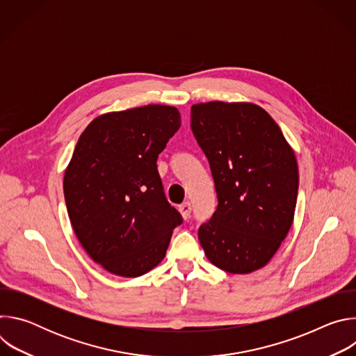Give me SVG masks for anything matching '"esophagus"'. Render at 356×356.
Returning a JSON list of instances; mask_svg holds the SVG:
<instances>
[{
  "label": "esophagus",
  "mask_w": 356,
  "mask_h": 356,
  "mask_svg": "<svg viewBox=\"0 0 356 356\" xmlns=\"http://www.w3.org/2000/svg\"><path fill=\"white\" fill-rule=\"evenodd\" d=\"M179 211L183 217V220H188L190 218V213H191V204L188 201H184L181 206H179Z\"/></svg>",
  "instance_id": "34e87169"
}]
</instances>
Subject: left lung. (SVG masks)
Masks as SVG:
<instances>
[{"mask_svg":"<svg viewBox=\"0 0 356 356\" xmlns=\"http://www.w3.org/2000/svg\"><path fill=\"white\" fill-rule=\"evenodd\" d=\"M191 129L213 173L218 206L198 228L209 261L234 275L273 258L294 218L298 168L275 120L253 103L191 106Z\"/></svg>","mask_w":356,"mask_h":356,"instance_id":"8db88e82","label":"left lung"}]
</instances>
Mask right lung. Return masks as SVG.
I'll return each mask as SVG.
<instances>
[{
    "label": "right lung",
    "mask_w": 356,
    "mask_h": 356,
    "mask_svg": "<svg viewBox=\"0 0 356 356\" xmlns=\"http://www.w3.org/2000/svg\"><path fill=\"white\" fill-rule=\"evenodd\" d=\"M180 120L176 107L159 104L107 113L77 140L63 179L69 218L88 257L113 275L158 266L181 224L156 166Z\"/></svg>",
    "instance_id": "right-lung-1"
}]
</instances>
